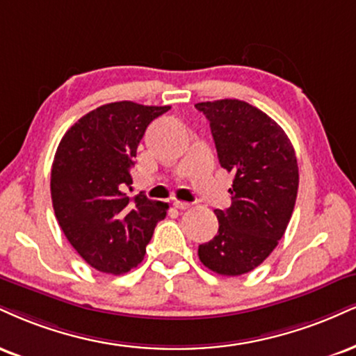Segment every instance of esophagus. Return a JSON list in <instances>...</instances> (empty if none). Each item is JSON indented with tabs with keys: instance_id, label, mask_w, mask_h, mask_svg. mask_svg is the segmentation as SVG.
Returning a JSON list of instances; mask_svg holds the SVG:
<instances>
[{
	"instance_id": "esophagus-1",
	"label": "esophagus",
	"mask_w": 356,
	"mask_h": 356,
	"mask_svg": "<svg viewBox=\"0 0 356 356\" xmlns=\"http://www.w3.org/2000/svg\"><path fill=\"white\" fill-rule=\"evenodd\" d=\"M174 207L179 209V211H186V209L191 207L189 202H182V200H174Z\"/></svg>"
}]
</instances>
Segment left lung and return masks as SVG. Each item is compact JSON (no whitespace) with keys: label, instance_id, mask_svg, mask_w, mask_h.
Returning <instances> with one entry per match:
<instances>
[{"label":"left lung","instance_id":"obj_1","mask_svg":"<svg viewBox=\"0 0 356 356\" xmlns=\"http://www.w3.org/2000/svg\"><path fill=\"white\" fill-rule=\"evenodd\" d=\"M211 122L220 165L234 174L229 209H216L219 232L199 245L212 272L237 277L252 272L284 237L298 191V164L285 131L245 101L199 102Z\"/></svg>","mask_w":356,"mask_h":356}]
</instances>
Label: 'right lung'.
Segmentation results:
<instances>
[{
	"mask_svg": "<svg viewBox=\"0 0 356 356\" xmlns=\"http://www.w3.org/2000/svg\"><path fill=\"white\" fill-rule=\"evenodd\" d=\"M169 109L111 102L83 115L58 145L51 169L56 219L96 270L119 275L137 267L165 217V202L144 194L131 199L124 189L132 184L131 167L145 129Z\"/></svg>",
	"mask_w": 356,
	"mask_h": 356,
	"instance_id": "right-lung-1",
	"label": "right lung"
}]
</instances>
